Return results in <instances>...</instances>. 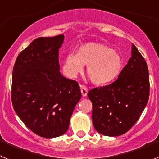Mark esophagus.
<instances>
[{
  "mask_svg": "<svg viewBox=\"0 0 159 159\" xmlns=\"http://www.w3.org/2000/svg\"><path fill=\"white\" fill-rule=\"evenodd\" d=\"M80 91L83 96H87L88 91V88H87L86 87L84 86V85H80Z\"/></svg>",
  "mask_w": 159,
  "mask_h": 159,
  "instance_id": "1",
  "label": "esophagus"
}]
</instances>
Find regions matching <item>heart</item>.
Listing matches in <instances>:
<instances>
[{
    "label": "heart",
    "instance_id": "heart-1",
    "mask_svg": "<svg viewBox=\"0 0 159 159\" xmlns=\"http://www.w3.org/2000/svg\"><path fill=\"white\" fill-rule=\"evenodd\" d=\"M84 65L91 80L96 85L113 82L123 68V59L115 50L99 43H84L76 54L69 53L63 61V71L69 78H75L82 72Z\"/></svg>",
    "mask_w": 159,
    "mask_h": 159
}]
</instances>
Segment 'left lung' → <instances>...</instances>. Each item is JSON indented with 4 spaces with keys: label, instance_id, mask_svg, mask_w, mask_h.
<instances>
[{
    "label": "left lung",
    "instance_id": "left-lung-1",
    "mask_svg": "<svg viewBox=\"0 0 159 159\" xmlns=\"http://www.w3.org/2000/svg\"><path fill=\"white\" fill-rule=\"evenodd\" d=\"M150 95L149 71L145 59L132 44L131 57L116 81L89 91L92 122L97 131L119 136L131 128L143 113Z\"/></svg>",
    "mask_w": 159,
    "mask_h": 159
}]
</instances>
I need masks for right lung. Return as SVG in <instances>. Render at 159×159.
<instances>
[{
  "label": "right lung",
  "mask_w": 159,
  "mask_h": 159,
  "mask_svg": "<svg viewBox=\"0 0 159 159\" xmlns=\"http://www.w3.org/2000/svg\"><path fill=\"white\" fill-rule=\"evenodd\" d=\"M64 35L39 37L20 53L12 81L13 109L25 126L40 137L65 133L81 98L78 83L59 69V48Z\"/></svg>",
  "instance_id": "right-lung-1"
}]
</instances>
